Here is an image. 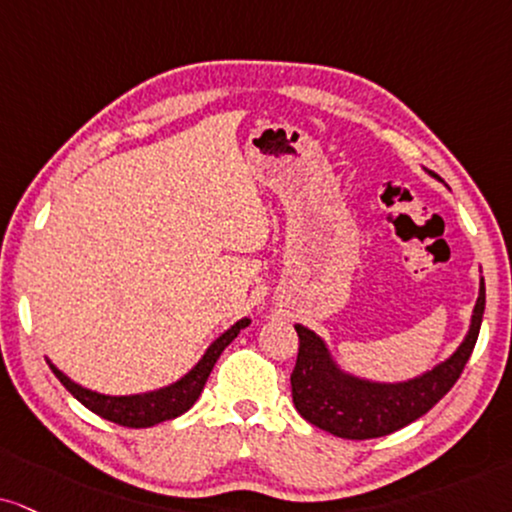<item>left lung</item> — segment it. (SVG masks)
Masks as SVG:
<instances>
[{"label":"left lung","instance_id":"obj_1","mask_svg":"<svg viewBox=\"0 0 512 512\" xmlns=\"http://www.w3.org/2000/svg\"><path fill=\"white\" fill-rule=\"evenodd\" d=\"M434 175V173H432ZM437 178V175H434ZM484 280L472 311L470 330L446 361L406 382H370L349 375L332 361L327 344L313 330L294 325L299 356L292 372V399L301 418L342 439H375L422 418L449 394L475 349L484 315Z\"/></svg>","mask_w":512,"mask_h":512}]
</instances>
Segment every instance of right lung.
I'll list each match as a JSON object with an SVG mask.
<instances>
[{
    "label": "right lung",
    "mask_w": 512,
    "mask_h": 512,
    "mask_svg": "<svg viewBox=\"0 0 512 512\" xmlns=\"http://www.w3.org/2000/svg\"><path fill=\"white\" fill-rule=\"evenodd\" d=\"M249 323H251L249 318L237 320L230 330H225L216 342L208 346L204 356H201V361L194 365L185 377H180L178 382L168 384V387L147 391V394H132V396L99 394V391L80 387V384H75L71 377L63 375L54 363L49 361L47 363L54 375L59 377L63 387L71 391L82 406L90 408L92 413L99 415V418L116 422V425L135 427V430H140V427H154L159 425V422L173 420L178 418V415L187 413V410L194 406V401L199 399L201 391H204V384L208 380V375H211L213 365H216V361L220 358V353H223L225 346L237 337L239 330H244Z\"/></svg>",
    "instance_id": "obj_1"
}]
</instances>
